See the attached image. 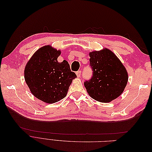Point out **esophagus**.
Listing matches in <instances>:
<instances>
[{
  "label": "esophagus",
  "mask_w": 152,
  "mask_h": 152,
  "mask_svg": "<svg viewBox=\"0 0 152 152\" xmlns=\"http://www.w3.org/2000/svg\"><path fill=\"white\" fill-rule=\"evenodd\" d=\"M76 75L77 76V77H80V75H81V71L79 70V71H77L76 72Z\"/></svg>",
  "instance_id": "esophagus-1"
}]
</instances>
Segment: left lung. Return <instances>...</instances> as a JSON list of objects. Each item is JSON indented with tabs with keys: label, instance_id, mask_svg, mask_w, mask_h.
Listing matches in <instances>:
<instances>
[{
	"label": "left lung",
	"instance_id": "1",
	"mask_svg": "<svg viewBox=\"0 0 152 152\" xmlns=\"http://www.w3.org/2000/svg\"><path fill=\"white\" fill-rule=\"evenodd\" d=\"M93 76L84 82L87 93L92 98L109 103L120 96L128 81V73L121 61L112 51L104 48L89 53Z\"/></svg>",
	"mask_w": 152,
	"mask_h": 152
}]
</instances>
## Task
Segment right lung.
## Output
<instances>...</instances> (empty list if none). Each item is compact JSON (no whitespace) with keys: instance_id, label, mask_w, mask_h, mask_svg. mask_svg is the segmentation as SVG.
Returning <instances> with one entry per match:
<instances>
[{"instance_id":"add662e5","label":"right lung","mask_w":152,"mask_h":152,"mask_svg":"<svg viewBox=\"0 0 152 152\" xmlns=\"http://www.w3.org/2000/svg\"><path fill=\"white\" fill-rule=\"evenodd\" d=\"M60 54L59 50L45 45L34 54L25 68V80L31 93L45 103H54L65 98L77 77L66 60L58 61Z\"/></svg>"}]
</instances>
